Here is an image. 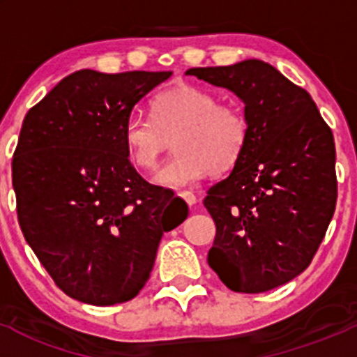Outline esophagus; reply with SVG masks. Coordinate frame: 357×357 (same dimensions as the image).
I'll return each instance as SVG.
<instances>
[{
    "instance_id": "esophagus-1",
    "label": "esophagus",
    "mask_w": 357,
    "mask_h": 357,
    "mask_svg": "<svg viewBox=\"0 0 357 357\" xmlns=\"http://www.w3.org/2000/svg\"><path fill=\"white\" fill-rule=\"evenodd\" d=\"M179 197H181V199L185 200L188 205H195L197 204V197L193 195L192 192H181V193H179Z\"/></svg>"
}]
</instances>
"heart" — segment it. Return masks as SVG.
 <instances>
[{
  "instance_id": "b5f03b06",
  "label": "heart",
  "mask_w": 357,
  "mask_h": 357,
  "mask_svg": "<svg viewBox=\"0 0 357 357\" xmlns=\"http://www.w3.org/2000/svg\"><path fill=\"white\" fill-rule=\"evenodd\" d=\"M174 139V157L157 171L153 183L183 190L207 172L231 169L248 143V121L240 105L218 102L208 89L179 84L152 100V115L132 112L124 122V145L135 165L152 171Z\"/></svg>"
}]
</instances>
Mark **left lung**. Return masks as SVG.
Returning <instances> with one entry per match:
<instances>
[{"instance_id":"8db88e82","label":"left lung","mask_w":357,"mask_h":357,"mask_svg":"<svg viewBox=\"0 0 357 357\" xmlns=\"http://www.w3.org/2000/svg\"><path fill=\"white\" fill-rule=\"evenodd\" d=\"M235 93L248 143L204 199L215 222L208 266L229 290L285 285L314 257L337 204L335 142L311 95L262 60L186 70Z\"/></svg>"}]
</instances>
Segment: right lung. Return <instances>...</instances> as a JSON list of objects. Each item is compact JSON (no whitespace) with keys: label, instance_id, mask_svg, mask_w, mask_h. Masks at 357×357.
I'll return each instance as SVG.
<instances>
[{"label":"right lung","instance_id":"1","mask_svg":"<svg viewBox=\"0 0 357 357\" xmlns=\"http://www.w3.org/2000/svg\"><path fill=\"white\" fill-rule=\"evenodd\" d=\"M172 72L77 70L25 115L12 162L25 242L68 297L131 301L188 205L129 162L124 122Z\"/></svg>","mask_w":357,"mask_h":357}]
</instances>
